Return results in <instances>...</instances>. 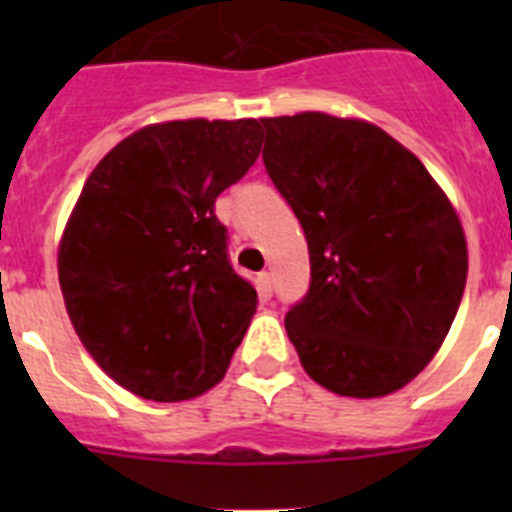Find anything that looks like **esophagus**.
<instances>
[{
	"instance_id": "34e87169",
	"label": "esophagus",
	"mask_w": 512,
	"mask_h": 512,
	"mask_svg": "<svg viewBox=\"0 0 512 512\" xmlns=\"http://www.w3.org/2000/svg\"><path fill=\"white\" fill-rule=\"evenodd\" d=\"M256 282H259V292H261V295L271 297V292H274V284H271V274H269V271H261Z\"/></svg>"
}]
</instances>
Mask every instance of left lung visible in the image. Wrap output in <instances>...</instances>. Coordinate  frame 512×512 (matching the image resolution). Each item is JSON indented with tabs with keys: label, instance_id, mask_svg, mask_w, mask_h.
<instances>
[{
	"label": "left lung",
	"instance_id": "obj_1",
	"mask_svg": "<svg viewBox=\"0 0 512 512\" xmlns=\"http://www.w3.org/2000/svg\"><path fill=\"white\" fill-rule=\"evenodd\" d=\"M264 166L295 210L310 289L284 318L310 379L392 395L436 356L467 284V235L413 151L359 117H264Z\"/></svg>",
	"mask_w": 512,
	"mask_h": 512
}]
</instances>
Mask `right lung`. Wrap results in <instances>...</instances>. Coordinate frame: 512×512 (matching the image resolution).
<instances>
[{
	"instance_id": "right-lung-1",
	"label": "right lung",
	"mask_w": 512,
	"mask_h": 512,
	"mask_svg": "<svg viewBox=\"0 0 512 512\" xmlns=\"http://www.w3.org/2000/svg\"><path fill=\"white\" fill-rule=\"evenodd\" d=\"M261 143L253 117L153 122L94 166L71 210L66 312L102 372L143 400L205 395L241 346L256 289L230 266L215 200Z\"/></svg>"
}]
</instances>
